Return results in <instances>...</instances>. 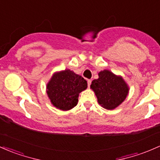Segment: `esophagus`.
I'll use <instances>...</instances> for the list:
<instances>
[{
    "label": "esophagus",
    "instance_id": "obj_1",
    "mask_svg": "<svg viewBox=\"0 0 160 160\" xmlns=\"http://www.w3.org/2000/svg\"><path fill=\"white\" fill-rule=\"evenodd\" d=\"M91 82H92V81H91V80H87V84H88V87H90V84H91Z\"/></svg>",
    "mask_w": 160,
    "mask_h": 160
}]
</instances>
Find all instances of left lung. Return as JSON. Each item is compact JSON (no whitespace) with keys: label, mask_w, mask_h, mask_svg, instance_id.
Returning <instances> with one entry per match:
<instances>
[{"label":"left lung","mask_w":160,"mask_h":160,"mask_svg":"<svg viewBox=\"0 0 160 160\" xmlns=\"http://www.w3.org/2000/svg\"><path fill=\"white\" fill-rule=\"evenodd\" d=\"M98 75L99 78L92 80L90 88L100 106L108 110L115 109L127 98L129 86L121 75L108 70L101 71Z\"/></svg>","instance_id":"1"}]
</instances>
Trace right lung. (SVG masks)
I'll use <instances>...</instances> for the list:
<instances>
[{
	"mask_svg": "<svg viewBox=\"0 0 160 160\" xmlns=\"http://www.w3.org/2000/svg\"><path fill=\"white\" fill-rule=\"evenodd\" d=\"M87 88V80L73 71L54 72L46 85V93L55 108L68 111L78 102L79 94Z\"/></svg>",
	"mask_w": 160,
	"mask_h": 160,
	"instance_id": "right-lung-1",
	"label": "right lung"
}]
</instances>
